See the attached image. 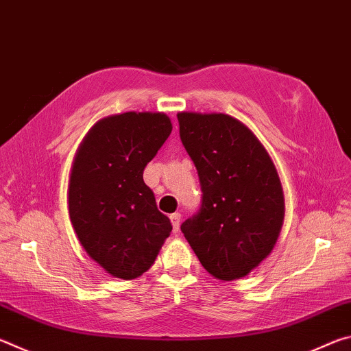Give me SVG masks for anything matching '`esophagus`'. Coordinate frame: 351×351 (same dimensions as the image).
Wrapping results in <instances>:
<instances>
[{
  "mask_svg": "<svg viewBox=\"0 0 351 351\" xmlns=\"http://www.w3.org/2000/svg\"><path fill=\"white\" fill-rule=\"evenodd\" d=\"M170 219H171V226H173V232L176 234L178 230H180V224H181V213H171L170 215Z\"/></svg>",
  "mask_w": 351,
  "mask_h": 351,
  "instance_id": "34e87169",
  "label": "esophagus"
}]
</instances>
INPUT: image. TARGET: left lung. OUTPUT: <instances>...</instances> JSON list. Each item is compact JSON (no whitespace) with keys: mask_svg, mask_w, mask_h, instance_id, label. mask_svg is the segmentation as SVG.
I'll return each instance as SVG.
<instances>
[{"mask_svg":"<svg viewBox=\"0 0 351 351\" xmlns=\"http://www.w3.org/2000/svg\"><path fill=\"white\" fill-rule=\"evenodd\" d=\"M178 122L203 192L198 212L181 230L209 274L235 280L272 251L280 234L285 199L277 170L234 117L180 112Z\"/></svg>","mask_w":351,"mask_h":351,"instance_id":"left-lung-1","label":"left lung"}]
</instances>
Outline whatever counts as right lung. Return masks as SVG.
Here are the masks:
<instances>
[{
    "mask_svg": "<svg viewBox=\"0 0 351 351\" xmlns=\"http://www.w3.org/2000/svg\"><path fill=\"white\" fill-rule=\"evenodd\" d=\"M171 133L162 112L105 117L83 141L69 181V217L88 255L132 280L153 265L171 232L144 169Z\"/></svg>",
    "mask_w": 351,
    "mask_h": 351,
    "instance_id": "obj_1",
    "label": "right lung"
}]
</instances>
